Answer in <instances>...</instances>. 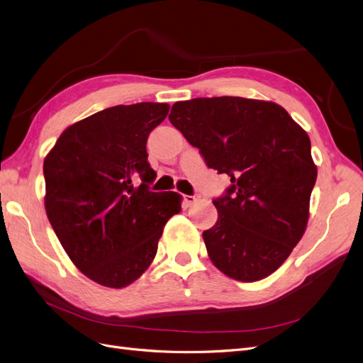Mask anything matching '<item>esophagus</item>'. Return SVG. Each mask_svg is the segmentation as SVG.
<instances>
[{
	"label": "esophagus",
	"mask_w": 363,
	"mask_h": 363,
	"mask_svg": "<svg viewBox=\"0 0 363 363\" xmlns=\"http://www.w3.org/2000/svg\"><path fill=\"white\" fill-rule=\"evenodd\" d=\"M197 200V196H184V202H185V205H186V208H190V206H193L194 205V202Z\"/></svg>",
	"instance_id": "esophagus-1"
}]
</instances>
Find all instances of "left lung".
<instances>
[{
    "label": "left lung",
    "mask_w": 363,
    "mask_h": 363,
    "mask_svg": "<svg viewBox=\"0 0 363 363\" xmlns=\"http://www.w3.org/2000/svg\"><path fill=\"white\" fill-rule=\"evenodd\" d=\"M169 119L209 169L230 177L212 200L218 220L203 232L212 263L244 283L275 272L310 216L317 167L308 134L279 104L242 97L178 101Z\"/></svg>",
    "instance_id": "1"
}]
</instances>
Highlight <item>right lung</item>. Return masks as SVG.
Here are the masks:
<instances>
[{
	"label": "right lung",
	"instance_id": "right-lung-1",
	"mask_svg": "<svg viewBox=\"0 0 363 363\" xmlns=\"http://www.w3.org/2000/svg\"><path fill=\"white\" fill-rule=\"evenodd\" d=\"M170 106H113L70 125L46 155L45 208L50 225L77 269L96 283L123 289L157 254L181 196L155 193L157 173L146 140Z\"/></svg>",
	"mask_w": 363,
	"mask_h": 363
}]
</instances>
